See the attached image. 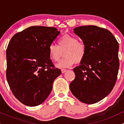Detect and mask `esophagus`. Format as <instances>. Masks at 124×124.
Instances as JSON below:
<instances>
[{
	"label": "esophagus",
	"mask_w": 124,
	"mask_h": 124,
	"mask_svg": "<svg viewBox=\"0 0 124 124\" xmlns=\"http://www.w3.org/2000/svg\"><path fill=\"white\" fill-rule=\"evenodd\" d=\"M66 70H67L66 69H61V72H62V73H65V72H66Z\"/></svg>",
	"instance_id": "1"
}]
</instances>
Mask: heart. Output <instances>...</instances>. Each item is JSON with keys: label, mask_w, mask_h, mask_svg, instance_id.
I'll return each instance as SVG.
<instances>
[{"label": "heart", "mask_w": 124, "mask_h": 124, "mask_svg": "<svg viewBox=\"0 0 124 124\" xmlns=\"http://www.w3.org/2000/svg\"><path fill=\"white\" fill-rule=\"evenodd\" d=\"M58 44V46L49 45L48 54L54 62H58L64 54V58L58 64L59 68H68L75 62L80 63L85 59L87 53L86 45L83 41L78 40L76 37L65 34L61 37Z\"/></svg>", "instance_id": "heart-1"}]
</instances>
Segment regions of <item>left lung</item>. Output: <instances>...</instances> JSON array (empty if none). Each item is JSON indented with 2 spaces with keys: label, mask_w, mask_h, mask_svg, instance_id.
I'll use <instances>...</instances> for the list:
<instances>
[{
  "label": "left lung",
  "mask_w": 124,
  "mask_h": 124,
  "mask_svg": "<svg viewBox=\"0 0 124 124\" xmlns=\"http://www.w3.org/2000/svg\"><path fill=\"white\" fill-rule=\"evenodd\" d=\"M74 32L86 44L87 53L80 65L73 69L75 78L70 90L81 102L97 103L110 93L116 84L118 42L110 31L96 25L78 27Z\"/></svg>",
  "instance_id": "left-lung-1"
}]
</instances>
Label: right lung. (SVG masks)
<instances>
[{
  "mask_svg": "<svg viewBox=\"0 0 124 124\" xmlns=\"http://www.w3.org/2000/svg\"><path fill=\"white\" fill-rule=\"evenodd\" d=\"M59 33L55 27L32 26L14 35L8 43L7 80L15 97L25 106L43 103L61 74L48 54V46Z\"/></svg>",
  "mask_w": 124,
  "mask_h": 124,
  "instance_id": "1",
  "label": "right lung"
}]
</instances>
